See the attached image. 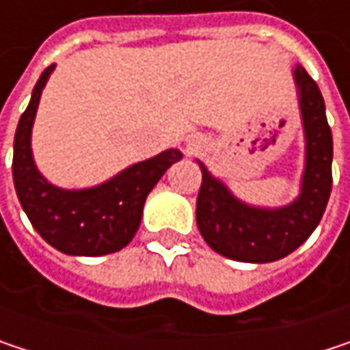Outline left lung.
<instances>
[{
	"label": "left lung",
	"mask_w": 350,
	"mask_h": 350,
	"mask_svg": "<svg viewBox=\"0 0 350 350\" xmlns=\"http://www.w3.org/2000/svg\"><path fill=\"white\" fill-rule=\"evenodd\" d=\"M300 111L306 135V170L300 196L275 211L247 206L223 182L202 168L196 198V225L208 247L229 259L267 263L290 255L320 223L332 190V133L316 81L296 66Z\"/></svg>",
	"instance_id": "obj_1"
}]
</instances>
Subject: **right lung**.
<instances>
[{"label": "right lung", "mask_w": 350, "mask_h": 350, "mask_svg": "<svg viewBox=\"0 0 350 350\" xmlns=\"http://www.w3.org/2000/svg\"><path fill=\"white\" fill-rule=\"evenodd\" d=\"M52 70L54 66H48L40 75L30 105L22 113L16 129L12 164L16 192L32 227L46 243L66 255H107L133 239L150 190L182 154L166 150L87 190L52 186L36 170L30 148L38 101Z\"/></svg>", "instance_id": "right-lung-1"}]
</instances>
